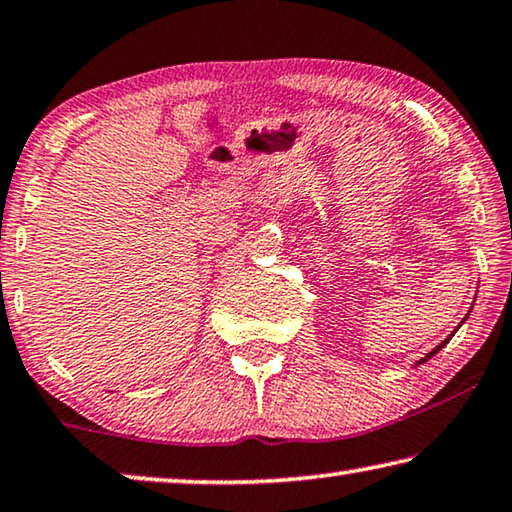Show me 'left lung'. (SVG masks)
I'll list each match as a JSON object with an SVG mask.
<instances>
[{
  "mask_svg": "<svg viewBox=\"0 0 512 512\" xmlns=\"http://www.w3.org/2000/svg\"><path fill=\"white\" fill-rule=\"evenodd\" d=\"M465 319H467V316H465ZM449 339H451V337H449ZM449 339H446V342H442V344H440V346H437V348H433V351H431V353H428L424 360H419V364H421V362H426V360H431V358H433V355H435L437 351H440V348H442V346H446V344H449Z\"/></svg>",
  "mask_w": 512,
  "mask_h": 512,
  "instance_id": "left-lung-1",
  "label": "left lung"
}]
</instances>
